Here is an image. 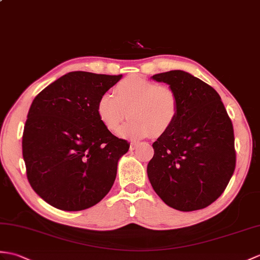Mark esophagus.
I'll list each match as a JSON object with an SVG mask.
<instances>
[{
  "instance_id": "34e87169",
  "label": "esophagus",
  "mask_w": 260,
  "mask_h": 260,
  "mask_svg": "<svg viewBox=\"0 0 260 260\" xmlns=\"http://www.w3.org/2000/svg\"><path fill=\"white\" fill-rule=\"evenodd\" d=\"M138 145H140L138 143H134V142L131 143V145H129V149H131V150H135V149L138 147Z\"/></svg>"
}]
</instances>
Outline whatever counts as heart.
I'll use <instances>...</instances> for the list:
<instances>
[{
    "label": "heart",
    "instance_id": "b5f03b06",
    "mask_svg": "<svg viewBox=\"0 0 260 260\" xmlns=\"http://www.w3.org/2000/svg\"><path fill=\"white\" fill-rule=\"evenodd\" d=\"M114 93L100 96L96 114L106 129L116 132L128 113L129 119L118 132L128 140L165 134L178 117V95L168 85L133 75L118 82Z\"/></svg>",
    "mask_w": 260,
    "mask_h": 260
}]
</instances>
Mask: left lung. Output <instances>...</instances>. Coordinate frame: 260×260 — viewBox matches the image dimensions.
Here are the masks:
<instances>
[{"mask_svg": "<svg viewBox=\"0 0 260 260\" xmlns=\"http://www.w3.org/2000/svg\"><path fill=\"white\" fill-rule=\"evenodd\" d=\"M179 99L173 127L154 142L147 175L161 201L182 212L214 203L227 187L236 166L234 128L219 94L184 71L155 74Z\"/></svg>", "mask_w": 260, "mask_h": 260, "instance_id": "obj_1", "label": "left lung"}]
</instances>
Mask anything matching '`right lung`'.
<instances>
[{"instance_id":"obj_1","label":"right lung","mask_w":260,"mask_h":260,"mask_svg":"<svg viewBox=\"0 0 260 260\" xmlns=\"http://www.w3.org/2000/svg\"><path fill=\"white\" fill-rule=\"evenodd\" d=\"M120 78L71 72L33 100L22 137L23 158L29 185L51 206L77 212L111 190L129 144L101 123L96 103Z\"/></svg>"}]
</instances>
